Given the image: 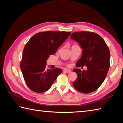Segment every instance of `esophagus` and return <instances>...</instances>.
<instances>
[{
	"label": "esophagus",
	"mask_w": 123,
	"mask_h": 123,
	"mask_svg": "<svg viewBox=\"0 0 123 123\" xmlns=\"http://www.w3.org/2000/svg\"><path fill=\"white\" fill-rule=\"evenodd\" d=\"M64 71L66 73H70L71 72V70H70V69H65Z\"/></svg>",
	"instance_id": "34e87169"
}]
</instances>
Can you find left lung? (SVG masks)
I'll use <instances>...</instances> for the list:
<instances>
[{
    "label": "left lung",
    "instance_id": "1",
    "mask_svg": "<svg viewBox=\"0 0 123 123\" xmlns=\"http://www.w3.org/2000/svg\"><path fill=\"white\" fill-rule=\"evenodd\" d=\"M71 38L79 43L83 49L81 58L76 62V66L78 68L87 67L86 71L73 69L78 75L73 83V86L82 93L94 92L105 81L109 69V49L102 37L93 32H74L71 34Z\"/></svg>",
    "mask_w": 123,
    "mask_h": 123
}]
</instances>
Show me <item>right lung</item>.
I'll return each instance as SVG.
<instances>
[{
  "instance_id": "add662e5",
  "label": "right lung",
  "mask_w": 123,
  "mask_h": 123,
  "mask_svg": "<svg viewBox=\"0 0 123 123\" xmlns=\"http://www.w3.org/2000/svg\"><path fill=\"white\" fill-rule=\"evenodd\" d=\"M71 32L48 31L35 34L25 46L20 68L25 83L32 91L42 93L49 89L62 69H46L50 55L56 52Z\"/></svg>"
}]
</instances>
